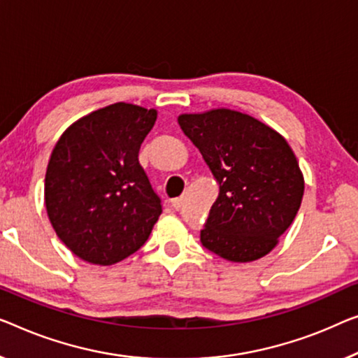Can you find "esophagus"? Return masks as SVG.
I'll list each match as a JSON object with an SVG mask.
<instances>
[{
  "label": "esophagus",
  "instance_id": "1",
  "mask_svg": "<svg viewBox=\"0 0 358 358\" xmlns=\"http://www.w3.org/2000/svg\"><path fill=\"white\" fill-rule=\"evenodd\" d=\"M170 202H172V207L175 210H180L181 206H183V197H175V199H172Z\"/></svg>",
  "mask_w": 358,
  "mask_h": 358
}]
</instances>
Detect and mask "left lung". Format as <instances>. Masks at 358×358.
<instances>
[{"mask_svg":"<svg viewBox=\"0 0 358 358\" xmlns=\"http://www.w3.org/2000/svg\"><path fill=\"white\" fill-rule=\"evenodd\" d=\"M178 124L220 188L202 246L231 262L264 257L302 202L303 175L291 146L271 127L231 109L181 114Z\"/></svg>","mask_w":358,"mask_h":358,"instance_id":"1","label":"left lung"}]
</instances>
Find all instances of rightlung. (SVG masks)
Listing matches in <instances>:
<instances>
[{
	"label": "right lung",
	"mask_w": 358,
	"mask_h": 358,
	"mask_svg": "<svg viewBox=\"0 0 358 358\" xmlns=\"http://www.w3.org/2000/svg\"><path fill=\"white\" fill-rule=\"evenodd\" d=\"M156 109L115 103L62 133L48 162L45 204L57 236L85 262L112 265L146 243L162 213L138 161Z\"/></svg>",
	"instance_id": "add662e5"
}]
</instances>
